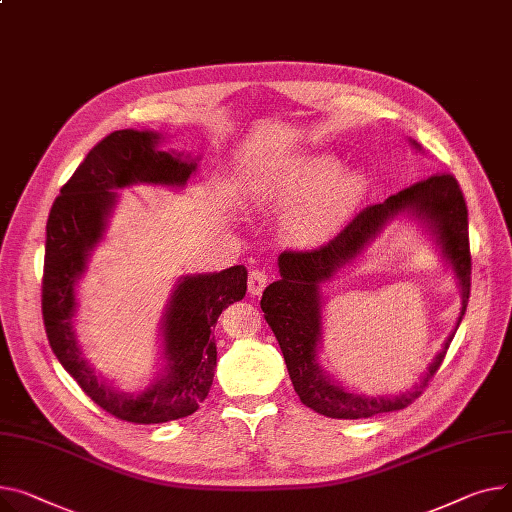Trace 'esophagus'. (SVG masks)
<instances>
[{"label": "esophagus", "instance_id": "1", "mask_svg": "<svg viewBox=\"0 0 512 512\" xmlns=\"http://www.w3.org/2000/svg\"><path fill=\"white\" fill-rule=\"evenodd\" d=\"M267 282H269V278H267V274L263 269H251L249 271V294L251 296H259L263 290H265V286H267Z\"/></svg>", "mask_w": 512, "mask_h": 512}]
</instances>
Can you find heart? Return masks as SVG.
Masks as SVG:
<instances>
[{
    "instance_id": "1",
    "label": "heart",
    "mask_w": 512,
    "mask_h": 512,
    "mask_svg": "<svg viewBox=\"0 0 512 512\" xmlns=\"http://www.w3.org/2000/svg\"><path fill=\"white\" fill-rule=\"evenodd\" d=\"M339 168L342 162L331 156H306L282 164L263 179L261 197L271 203H292L319 191L288 218L292 241L321 243L358 208L366 193V177L362 173L337 175Z\"/></svg>"
}]
</instances>
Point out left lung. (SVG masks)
Wrapping results in <instances>:
<instances>
[{
	"instance_id": "obj_1",
	"label": "left lung",
	"mask_w": 512,
	"mask_h": 512,
	"mask_svg": "<svg viewBox=\"0 0 512 512\" xmlns=\"http://www.w3.org/2000/svg\"><path fill=\"white\" fill-rule=\"evenodd\" d=\"M412 210L426 218L438 241L442 243L463 290L465 315L469 290H471V251H469V220L463 191L451 173H436L424 181H418L399 193L387 197L383 203H374L360 210L329 243L304 249L284 251L280 255L282 280L269 284L261 298V309L271 331L276 333L282 348L288 374L300 401L311 410L337 420H360L377 414L397 412L412 405L434 379L436 370L447 356L451 339H447L426 377L412 391L399 397H362L344 391L323 377L315 362V348L321 339V296L319 284L333 276L377 234L383 224L399 212Z\"/></svg>"
}]
</instances>
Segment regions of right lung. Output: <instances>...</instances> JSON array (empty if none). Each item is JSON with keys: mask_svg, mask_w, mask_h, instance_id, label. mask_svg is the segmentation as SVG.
Here are the masks:
<instances>
[{"mask_svg": "<svg viewBox=\"0 0 512 512\" xmlns=\"http://www.w3.org/2000/svg\"><path fill=\"white\" fill-rule=\"evenodd\" d=\"M156 140L158 135L152 131L133 129L102 138L55 197L45 241L41 304L51 350L96 405L131 424H162L197 410L214 383L218 317L247 292L243 265L220 274L185 278L170 300L164 321L166 374L138 397L119 395L102 385L80 358L72 327L74 284L105 228V216L115 201L111 189L138 181L185 185L195 170L193 162L156 150Z\"/></svg>", "mask_w": 512, "mask_h": 512, "instance_id": "1", "label": "right lung"}]
</instances>
